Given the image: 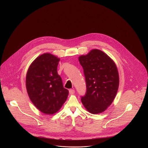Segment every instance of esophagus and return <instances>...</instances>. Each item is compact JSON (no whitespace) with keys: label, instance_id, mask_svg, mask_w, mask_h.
<instances>
[{"label":"esophagus","instance_id":"obj_1","mask_svg":"<svg viewBox=\"0 0 148 148\" xmlns=\"http://www.w3.org/2000/svg\"><path fill=\"white\" fill-rule=\"evenodd\" d=\"M74 92H75V91L73 89H70L69 90V93L71 94H74Z\"/></svg>","mask_w":148,"mask_h":148}]
</instances>
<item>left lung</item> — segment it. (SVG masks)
<instances>
[{
	"label": "left lung",
	"instance_id": "obj_1",
	"mask_svg": "<svg viewBox=\"0 0 148 148\" xmlns=\"http://www.w3.org/2000/svg\"><path fill=\"white\" fill-rule=\"evenodd\" d=\"M83 68L87 91L81 102L90 113L103 112L113 102L119 87L114 62L103 51L94 49L78 58Z\"/></svg>",
	"mask_w": 148,
	"mask_h": 148
}]
</instances>
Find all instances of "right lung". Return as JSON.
<instances>
[{
  "label": "right lung",
  "instance_id": "right-lung-1",
  "mask_svg": "<svg viewBox=\"0 0 148 148\" xmlns=\"http://www.w3.org/2000/svg\"><path fill=\"white\" fill-rule=\"evenodd\" d=\"M60 59L45 53L32 63L26 75V88L29 98L41 112L51 115L57 112L66 101L69 90L63 87L57 73Z\"/></svg>",
  "mask_w": 148,
  "mask_h": 148
}]
</instances>
